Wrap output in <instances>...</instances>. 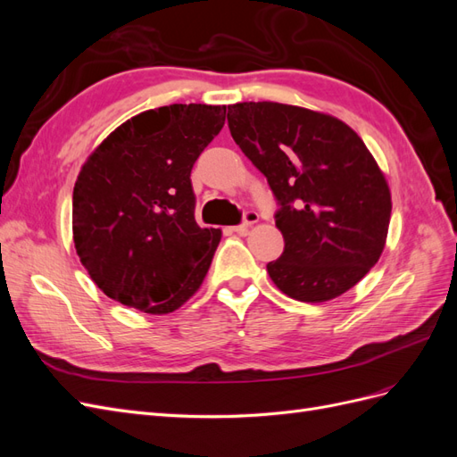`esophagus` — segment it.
Here are the masks:
<instances>
[{"mask_svg": "<svg viewBox=\"0 0 457 457\" xmlns=\"http://www.w3.org/2000/svg\"><path fill=\"white\" fill-rule=\"evenodd\" d=\"M257 220H259V213H257V212H245L242 223L237 225V227H232V230L237 232V234H245L247 228H250L252 225H255Z\"/></svg>", "mask_w": 457, "mask_h": 457, "instance_id": "1", "label": "esophagus"}]
</instances>
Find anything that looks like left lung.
Masks as SVG:
<instances>
[{
  "mask_svg": "<svg viewBox=\"0 0 457 457\" xmlns=\"http://www.w3.org/2000/svg\"><path fill=\"white\" fill-rule=\"evenodd\" d=\"M232 139L267 177L278 204L276 287L297 301H329L376 265L391 220V192L347 123L280 103L228 106Z\"/></svg>",
  "mask_w": 457,
  "mask_h": 457,
  "instance_id": "1",
  "label": "left lung"
}]
</instances>
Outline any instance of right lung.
Returning a JSON list of instances; mask_svg holds the SVG:
<instances>
[{"mask_svg":"<svg viewBox=\"0 0 457 457\" xmlns=\"http://www.w3.org/2000/svg\"><path fill=\"white\" fill-rule=\"evenodd\" d=\"M225 112L210 104L146 110L84 163L72 196L74 244L110 299L165 314L204 282L220 230L198 227L190 171L225 126Z\"/></svg>","mask_w":457,"mask_h":457,"instance_id":"1","label":"right lung"}]
</instances>
